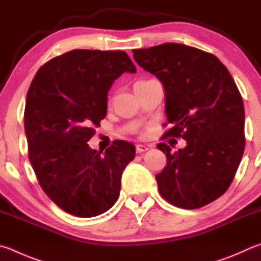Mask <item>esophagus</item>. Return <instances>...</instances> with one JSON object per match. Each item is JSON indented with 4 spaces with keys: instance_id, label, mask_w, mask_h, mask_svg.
I'll return each instance as SVG.
<instances>
[{
    "instance_id": "esophagus-1",
    "label": "esophagus",
    "mask_w": 261,
    "mask_h": 261,
    "mask_svg": "<svg viewBox=\"0 0 261 261\" xmlns=\"http://www.w3.org/2000/svg\"><path fill=\"white\" fill-rule=\"evenodd\" d=\"M148 150H149V148L145 147V145H142V144L136 145V152L138 153H143L145 151H148Z\"/></svg>"
}]
</instances>
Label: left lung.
Returning <instances> with one entry per match:
<instances>
[{"label":"left lung","instance_id":"obj_1","mask_svg":"<svg viewBox=\"0 0 261 261\" xmlns=\"http://www.w3.org/2000/svg\"><path fill=\"white\" fill-rule=\"evenodd\" d=\"M136 63L156 75L165 89L172 123L164 136L182 138L185 149L157 147L167 164L156 175L168 203L198 208L229 188L244 152V105L227 67L212 54L180 43L133 50ZM166 126V123H165Z\"/></svg>","mask_w":261,"mask_h":261}]
</instances>
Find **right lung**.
<instances>
[{
  "label": "right lung",
  "instance_id": "obj_1",
  "mask_svg": "<svg viewBox=\"0 0 261 261\" xmlns=\"http://www.w3.org/2000/svg\"><path fill=\"white\" fill-rule=\"evenodd\" d=\"M125 72H136L125 51L75 49L41 66L27 93L30 162L48 197L75 217L111 208L122 172L135 157L134 145L125 141L104 153L87 144L107 116L109 89Z\"/></svg>",
  "mask_w": 261,
  "mask_h": 261
}]
</instances>
